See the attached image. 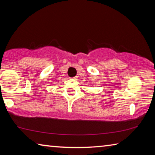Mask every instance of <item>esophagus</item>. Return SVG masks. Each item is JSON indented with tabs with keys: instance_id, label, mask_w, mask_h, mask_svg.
Here are the masks:
<instances>
[{
	"instance_id": "34e87169",
	"label": "esophagus",
	"mask_w": 155,
	"mask_h": 155,
	"mask_svg": "<svg viewBox=\"0 0 155 155\" xmlns=\"http://www.w3.org/2000/svg\"><path fill=\"white\" fill-rule=\"evenodd\" d=\"M77 78H78V77H74L73 78H74V79H75V80H77Z\"/></svg>"
}]
</instances>
